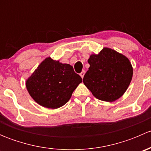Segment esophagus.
Returning a JSON list of instances; mask_svg holds the SVG:
<instances>
[{
	"label": "esophagus",
	"instance_id": "esophagus-1",
	"mask_svg": "<svg viewBox=\"0 0 151 151\" xmlns=\"http://www.w3.org/2000/svg\"><path fill=\"white\" fill-rule=\"evenodd\" d=\"M85 71H82V72L81 73H80V77H82V78H83V77H84V75H85Z\"/></svg>",
	"mask_w": 151,
	"mask_h": 151
}]
</instances>
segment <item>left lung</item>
<instances>
[{"mask_svg": "<svg viewBox=\"0 0 151 151\" xmlns=\"http://www.w3.org/2000/svg\"><path fill=\"white\" fill-rule=\"evenodd\" d=\"M83 83L93 95L101 101L112 102L124 94L133 76L129 58L123 54L104 47L99 54H92Z\"/></svg>", "mask_w": 151, "mask_h": 151, "instance_id": "left-lung-1", "label": "left lung"}]
</instances>
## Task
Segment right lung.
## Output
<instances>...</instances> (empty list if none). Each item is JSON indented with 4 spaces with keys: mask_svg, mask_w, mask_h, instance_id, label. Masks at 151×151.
<instances>
[{
    "mask_svg": "<svg viewBox=\"0 0 151 151\" xmlns=\"http://www.w3.org/2000/svg\"><path fill=\"white\" fill-rule=\"evenodd\" d=\"M82 81L71 65L48 57L27 79L25 85L36 103L49 109H57L68 102Z\"/></svg>",
    "mask_w": 151,
    "mask_h": 151,
    "instance_id": "obj_1",
    "label": "right lung"
}]
</instances>
